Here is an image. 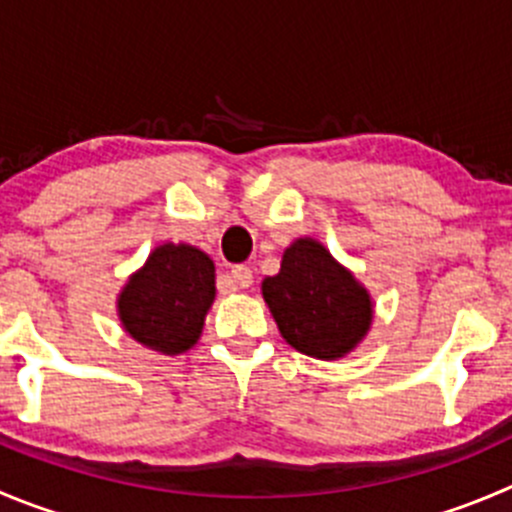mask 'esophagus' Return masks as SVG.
Instances as JSON below:
<instances>
[{"label":"esophagus","mask_w":512,"mask_h":512,"mask_svg":"<svg viewBox=\"0 0 512 512\" xmlns=\"http://www.w3.org/2000/svg\"><path fill=\"white\" fill-rule=\"evenodd\" d=\"M228 281H231L236 289H248L253 284V271L248 266H233L231 274H228Z\"/></svg>","instance_id":"esophagus-1"}]
</instances>
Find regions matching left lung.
<instances>
[{"label":"left lung","instance_id":"8db88e82","mask_svg":"<svg viewBox=\"0 0 512 512\" xmlns=\"http://www.w3.org/2000/svg\"><path fill=\"white\" fill-rule=\"evenodd\" d=\"M261 291L281 337L309 357H344L372 324L367 291L314 238L291 243L281 271L264 279Z\"/></svg>","mask_w":512,"mask_h":512}]
</instances>
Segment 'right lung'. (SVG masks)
<instances>
[{"label":"right lung","mask_w":512,"mask_h":512,"mask_svg":"<svg viewBox=\"0 0 512 512\" xmlns=\"http://www.w3.org/2000/svg\"><path fill=\"white\" fill-rule=\"evenodd\" d=\"M213 279V261L203 251L186 243L158 246L120 294L125 332L155 352L191 349L216 296Z\"/></svg>","instance_id":"1"}]
</instances>
